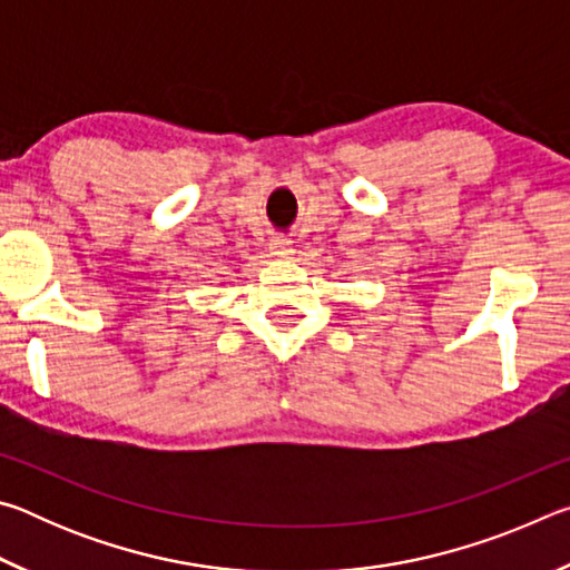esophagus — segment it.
Listing matches in <instances>:
<instances>
[{"mask_svg": "<svg viewBox=\"0 0 570 570\" xmlns=\"http://www.w3.org/2000/svg\"><path fill=\"white\" fill-rule=\"evenodd\" d=\"M268 250H272L276 258H292L294 256V244L288 238H272Z\"/></svg>", "mask_w": 570, "mask_h": 570, "instance_id": "obj_1", "label": "esophagus"}]
</instances>
